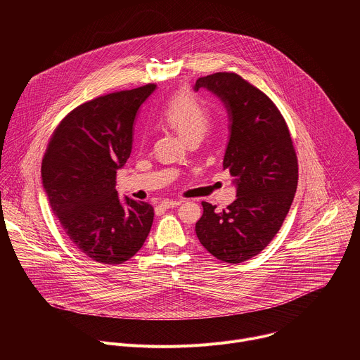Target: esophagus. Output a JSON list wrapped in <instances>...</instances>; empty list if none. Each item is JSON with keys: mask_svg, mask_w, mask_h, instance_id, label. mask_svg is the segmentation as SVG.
Instances as JSON below:
<instances>
[{"mask_svg": "<svg viewBox=\"0 0 360 360\" xmlns=\"http://www.w3.org/2000/svg\"><path fill=\"white\" fill-rule=\"evenodd\" d=\"M182 203V200H162L161 203H160V207L161 208H165V210H168V208H175V207H178V205H181Z\"/></svg>", "mask_w": 360, "mask_h": 360, "instance_id": "obj_1", "label": "esophagus"}]
</instances>
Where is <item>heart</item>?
<instances>
[{
	"label": "heart",
	"instance_id": "obj_1",
	"mask_svg": "<svg viewBox=\"0 0 360 360\" xmlns=\"http://www.w3.org/2000/svg\"><path fill=\"white\" fill-rule=\"evenodd\" d=\"M162 117L185 141L200 139L211 122L208 110L188 92L172 96L162 111Z\"/></svg>",
	"mask_w": 360,
	"mask_h": 360
}]
</instances>
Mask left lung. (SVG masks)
<instances>
[{
	"mask_svg": "<svg viewBox=\"0 0 360 360\" xmlns=\"http://www.w3.org/2000/svg\"><path fill=\"white\" fill-rule=\"evenodd\" d=\"M200 88L217 95L228 112L224 169L233 176L236 199L222 212L202 202L195 232L215 258L240 264L281 229L297 186L296 153L282 114L262 91L233 72L198 78L193 91Z\"/></svg>",
	"mask_w": 360,
	"mask_h": 360,
	"instance_id": "1",
	"label": "left lung"
}]
</instances>
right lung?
<instances>
[{
    "label": "right lung",
    "mask_w": 360,
    "mask_h": 360,
    "mask_svg": "<svg viewBox=\"0 0 360 360\" xmlns=\"http://www.w3.org/2000/svg\"><path fill=\"white\" fill-rule=\"evenodd\" d=\"M155 88L148 84L77 107L57 127L42 160L51 210L70 240L99 264L131 259L153 222L148 202L120 199L115 179L131 155L139 107Z\"/></svg>",
    "instance_id": "add662e5"
}]
</instances>
